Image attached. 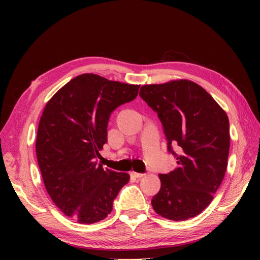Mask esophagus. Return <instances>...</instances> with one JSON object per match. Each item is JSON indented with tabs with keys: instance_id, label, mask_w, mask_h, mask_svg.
I'll return each instance as SVG.
<instances>
[{
	"instance_id": "obj_1",
	"label": "esophagus",
	"mask_w": 260,
	"mask_h": 260,
	"mask_svg": "<svg viewBox=\"0 0 260 260\" xmlns=\"http://www.w3.org/2000/svg\"><path fill=\"white\" fill-rule=\"evenodd\" d=\"M131 175L135 177V178H137V179H141L142 177H144V174H139V172H132Z\"/></svg>"
}]
</instances>
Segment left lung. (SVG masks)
<instances>
[{
	"instance_id": "obj_1",
	"label": "left lung",
	"mask_w": 260,
	"mask_h": 260,
	"mask_svg": "<svg viewBox=\"0 0 260 260\" xmlns=\"http://www.w3.org/2000/svg\"><path fill=\"white\" fill-rule=\"evenodd\" d=\"M140 96L157 113L168 151L178 167L159 175L160 190L152 199L159 216L182 221L198 216L221 184L230 148L229 118L210 94L190 80L146 84ZM172 145L180 147L176 154Z\"/></svg>"
}]
</instances>
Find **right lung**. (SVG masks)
<instances>
[{
	"mask_svg": "<svg viewBox=\"0 0 260 260\" xmlns=\"http://www.w3.org/2000/svg\"><path fill=\"white\" fill-rule=\"evenodd\" d=\"M140 85L83 74L70 80L45 105L39 122L36 153L46 191L64 214L94 223L111 214L125 172L98 164L107 142L111 114L135 100Z\"/></svg>",
	"mask_w": 260,
	"mask_h": 260,
	"instance_id": "add662e5",
	"label": "right lung"
}]
</instances>
